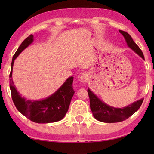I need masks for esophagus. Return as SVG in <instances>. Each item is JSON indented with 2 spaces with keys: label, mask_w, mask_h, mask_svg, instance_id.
Segmentation results:
<instances>
[{
  "label": "esophagus",
  "mask_w": 154,
  "mask_h": 154,
  "mask_svg": "<svg viewBox=\"0 0 154 154\" xmlns=\"http://www.w3.org/2000/svg\"><path fill=\"white\" fill-rule=\"evenodd\" d=\"M80 81L83 83H86L88 80V76L85 73H83L80 76Z\"/></svg>",
  "instance_id": "obj_1"
}]
</instances>
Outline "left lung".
Instances as JSON below:
<instances>
[{
    "label": "left lung",
    "mask_w": 154,
    "mask_h": 154,
    "mask_svg": "<svg viewBox=\"0 0 154 154\" xmlns=\"http://www.w3.org/2000/svg\"><path fill=\"white\" fill-rule=\"evenodd\" d=\"M119 32L125 39L128 46L144 60L142 50L134 42L130 35L122 30H119ZM87 92L90 99L91 110L94 117L97 120L106 123L122 122L128 119L140 109L143 100V99H141L122 109H119L109 106L103 102L89 89H88Z\"/></svg>",
    "instance_id": "1"
}]
</instances>
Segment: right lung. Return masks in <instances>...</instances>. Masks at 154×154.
<instances>
[{"label":"right lung","instance_id":"obj_1","mask_svg":"<svg viewBox=\"0 0 154 154\" xmlns=\"http://www.w3.org/2000/svg\"><path fill=\"white\" fill-rule=\"evenodd\" d=\"M33 41L34 35L31 34L22 42L12 57L9 76L12 99L19 112L33 122L40 124L57 122L67 113L75 93L73 89V77H69L53 94L41 100H26L24 97H22L12 81V68L15 59Z\"/></svg>","mask_w":154,"mask_h":154}]
</instances>
